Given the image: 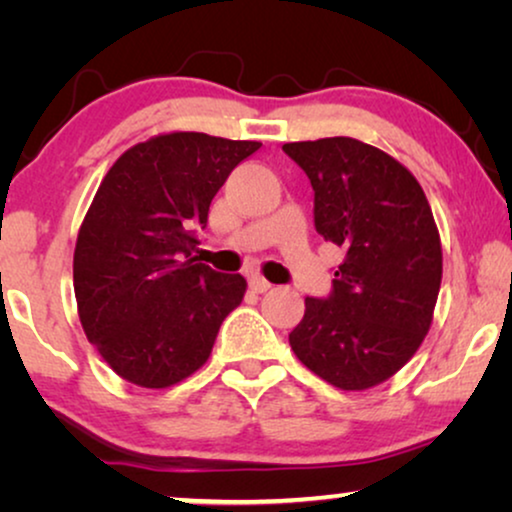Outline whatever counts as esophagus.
Listing matches in <instances>:
<instances>
[{
    "mask_svg": "<svg viewBox=\"0 0 512 512\" xmlns=\"http://www.w3.org/2000/svg\"><path fill=\"white\" fill-rule=\"evenodd\" d=\"M249 286H251V291H256V293H265L268 289H272V284L268 282V279H263L261 275H251Z\"/></svg>",
    "mask_w": 512,
    "mask_h": 512,
    "instance_id": "esophagus-1",
    "label": "esophagus"
}]
</instances>
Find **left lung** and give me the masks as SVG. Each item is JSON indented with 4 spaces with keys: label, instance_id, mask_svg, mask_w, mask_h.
<instances>
[{
    "label": "left lung",
    "instance_id": "8db88e82",
    "mask_svg": "<svg viewBox=\"0 0 512 512\" xmlns=\"http://www.w3.org/2000/svg\"><path fill=\"white\" fill-rule=\"evenodd\" d=\"M314 191V228L338 244L328 298H305L289 333L300 361L333 387L363 391L398 373L429 333L443 249L410 170L352 137L282 146Z\"/></svg>",
    "mask_w": 512,
    "mask_h": 512
}]
</instances>
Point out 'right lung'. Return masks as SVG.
<instances>
[{"mask_svg": "<svg viewBox=\"0 0 512 512\" xmlns=\"http://www.w3.org/2000/svg\"><path fill=\"white\" fill-rule=\"evenodd\" d=\"M258 149L170 132L132 146L102 179L76 237L74 293L86 338L123 380H186L242 303L247 279L198 263L193 249L214 195Z\"/></svg>", "mask_w": 512, "mask_h": 512, "instance_id": "obj_1", "label": "right lung"}]
</instances>
